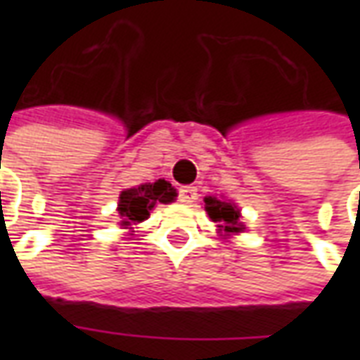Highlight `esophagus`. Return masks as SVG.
<instances>
[{"label":"esophagus","mask_w":360,"mask_h":360,"mask_svg":"<svg viewBox=\"0 0 360 360\" xmlns=\"http://www.w3.org/2000/svg\"><path fill=\"white\" fill-rule=\"evenodd\" d=\"M198 196V191L196 187H183L179 191V200L183 204H193Z\"/></svg>","instance_id":"34e87169"}]
</instances>
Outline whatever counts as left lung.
<instances>
[{
  "label": "left lung",
  "instance_id": "1",
  "mask_svg": "<svg viewBox=\"0 0 360 360\" xmlns=\"http://www.w3.org/2000/svg\"><path fill=\"white\" fill-rule=\"evenodd\" d=\"M204 208L208 212L212 221H218L219 231L224 229L226 233H241L245 226L241 224V210L229 200H219L216 196L204 198Z\"/></svg>",
  "mask_w": 360,
  "mask_h": 360
}]
</instances>
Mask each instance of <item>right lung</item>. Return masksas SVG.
<instances>
[{
  "label": "right lung",
  "mask_w": 360,
  "mask_h": 360,
  "mask_svg": "<svg viewBox=\"0 0 360 360\" xmlns=\"http://www.w3.org/2000/svg\"><path fill=\"white\" fill-rule=\"evenodd\" d=\"M177 191L172 187V183L165 179H158L156 183H144L139 187L127 188L119 195L117 212L121 216V226H136L144 219L150 218V212L154 210L156 204H169L175 200ZM133 229V227H129Z\"/></svg>",
  "instance_id": "right-lung-1"
}]
</instances>
